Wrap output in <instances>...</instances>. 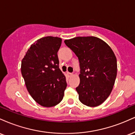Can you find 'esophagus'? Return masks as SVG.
Returning <instances> with one entry per match:
<instances>
[{
    "mask_svg": "<svg viewBox=\"0 0 135 135\" xmlns=\"http://www.w3.org/2000/svg\"><path fill=\"white\" fill-rule=\"evenodd\" d=\"M67 74H68V75H69V77L72 76V75H73L72 73H70V72H67Z\"/></svg>",
    "mask_w": 135,
    "mask_h": 135,
    "instance_id": "obj_1",
    "label": "esophagus"
}]
</instances>
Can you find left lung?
Segmentation results:
<instances>
[{"label": "left lung", "mask_w": 135, "mask_h": 135, "mask_svg": "<svg viewBox=\"0 0 135 135\" xmlns=\"http://www.w3.org/2000/svg\"><path fill=\"white\" fill-rule=\"evenodd\" d=\"M65 44L78 57L80 84L76 88L84 105H101L111 93L117 76V59L112 49L96 37H77Z\"/></svg>", "instance_id": "1"}]
</instances>
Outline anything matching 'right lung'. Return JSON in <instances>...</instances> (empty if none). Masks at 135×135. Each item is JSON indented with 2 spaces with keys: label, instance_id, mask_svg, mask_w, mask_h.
I'll return each mask as SVG.
<instances>
[{
  "label": "right lung",
  "instance_id": "add662e5",
  "mask_svg": "<svg viewBox=\"0 0 135 135\" xmlns=\"http://www.w3.org/2000/svg\"><path fill=\"white\" fill-rule=\"evenodd\" d=\"M61 38L45 37L31 45L21 61V70L27 90L37 103L45 107L63 100L67 84L59 69L58 52Z\"/></svg>",
  "mask_w": 135,
  "mask_h": 135
}]
</instances>
